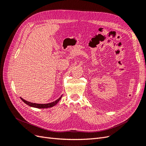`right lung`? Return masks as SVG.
<instances>
[{
  "instance_id": "obj_1",
  "label": "right lung",
  "mask_w": 146,
  "mask_h": 146,
  "mask_svg": "<svg viewBox=\"0 0 146 146\" xmlns=\"http://www.w3.org/2000/svg\"><path fill=\"white\" fill-rule=\"evenodd\" d=\"M61 98H62V95H61L58 99L56 100L54 102H53L48 103V104H43L30 102L25 100L21 98V99L23 100L25 104H27V105L30 106V107H34V108H50V107H54V106L56 105L57 104H58V102L60 100Z\"/></svg>"
}]
</instances>
